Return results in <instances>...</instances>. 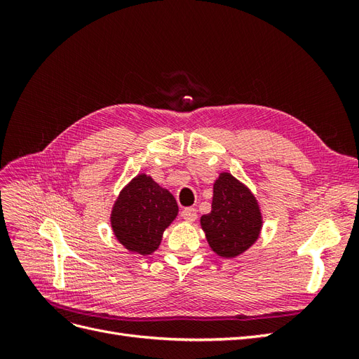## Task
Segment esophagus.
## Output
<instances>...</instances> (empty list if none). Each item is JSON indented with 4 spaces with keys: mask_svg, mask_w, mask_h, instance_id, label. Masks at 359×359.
I'll list each match as a JSON object with an SVG mask.
<instances>
[{
    "mask_svg": "<svg viewBox=\"0 0 359 359\" xmlns=\"http://www.w3.org/2000/svg\"><path fill=\"white\" fill-rule=\"evenodd\" d=\"M181 215H182L184 220L191 223V222L196 220L198 212H196V210H194V208H184V210L181 211Z\"/></svg>",
    "mask_w": 359,
    "mask_h": 359,
    "instance_id": "obj_1",
    "label": "esophagus"
}]
</instances>
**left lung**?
<instances>
[{
  "label": "left lung",
  "instance_id": "8db88e82",
  "mask_svg": "<svg viewBox=\"0 0 359 359\" xmlns=\"http://www.w3.org/2000/svg\"><path fill=\"white\" fill-rule=\"evenodd\" d=\"M262 223L255 194L229 172H222L214 182L211 212L201 217L212 252L226 259L240 256L257 241Z\"/></svg>",
  "mask_w": 359,
  "mask_h": 359
}]
</instances>
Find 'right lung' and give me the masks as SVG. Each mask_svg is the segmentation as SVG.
I'll use <instances>...</instances> for the list:
<instances>
[{
  "label": "right lung",
  "mask_w": 359,
  "mask_h": 359,
  "mask_svg": "<svg viewBox=\"0 0 359 359\" xmlns=\"http://www.w3.org/2000/svg\"><path fill=\"white\" fill-rule=\"evenodd\" d=\"M177 215L178 205L173 194L140 173L119 191L111 224L119 244L128 252L147 256L158 248L163 232Z\"/></svg>",
  "instance_id": "add662e5"
}]
</instances>
